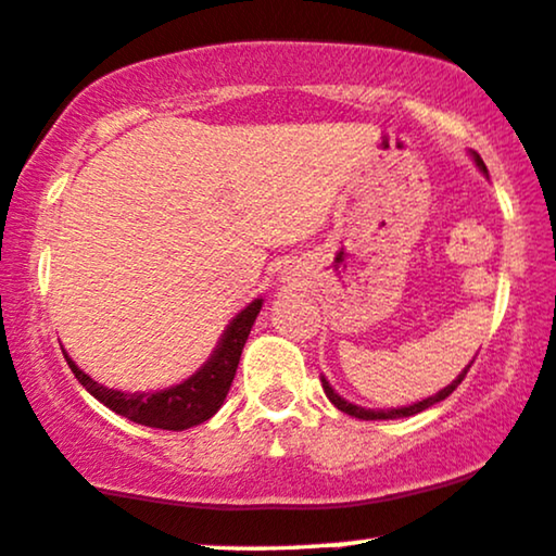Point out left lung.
Wrapping results in <instances>:
<instances>
[{"label": "left lung", "instance_id": "left-lung-1", "mask_svg": "<svg viewBox=\"0 0 556 556\" xmlns=\"http://www.w3.org/2000/svg\"><path fill=\"white\" fill-rule=\"evenodd\" d=\"M473 160H477V165L481 170L486 173V165H484V160H481L477 152H473ZM471 367V365H469ZM469 367H466L464 372H460V376L453 380L451 386H445L443 391L440 393H434V396H430V399H425V401H419V404H412V406H401V409H388V412H372V409H363V406H354V404H350V401H344L342 396H339L337 391H333V388L329 386V380L326 378H320V383H324V391H326V396H329V401L333 406H337V409H342L344 414H350V417H357V419H401V417H412V414H419V412H425V409H430L432 404H438V401H443V399H447L451 396L453 391H456V388L460 386V380L466 378V372H469Z\"/></svg>", "mask_w": 556, "mask_h": 556}]
</instances>
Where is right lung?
<instances>
[{"mask_svg":"<svg viewBox=\"0 0 556 556\" xmlns=\"http://www.w3.org/2000/svg\"><path fill=\"white\" fill-rule=\"evenodd\" d=\"M261 311V300L240 311L232 324L227 326L223 342L210 357L202 370L189 380H184L180 386L165 388L157 393H124L105 388L85 376L79 367L72 363L70 354L64 352L66 365L72 367L75 378L83 383L87 391L96 396L100 404L109 406L111 412L122 414V417L131 419V422L144 425V427H157V430H189L193 425H202L212 417L214 412L223 406V401L230 391L232 378H236L240 352H243L245 339H249L253 320H256Z\"/></svg>","mask_w":556,"mask_h":556,"instance_id":"add662e5","label":"right lung"}]
</instances>
